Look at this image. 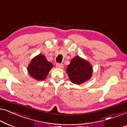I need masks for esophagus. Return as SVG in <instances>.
Instances as JSON below:
<instances>
[{
  "label": "esophagus",
  "mask_w": 127,
  "mask_h": 127,
  "mask_svg": "<svg viewBox=\"0 0 127 127\" xmlns=\"http://www.w3.org/2000/svg\"><path fill=\"white\" fill-rule=\"evenodd\" d=\"M63 66H64V65L63 64H60V63L56 64V67L57 68H63Z\"/></svg>",
  "instance_id": "1"
}]
</instances>
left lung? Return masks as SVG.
Listing matches in <instances>:
<instances>
[{
    "label": "left lung",
    "mask_w": 127,
    "mask_h": 127,
    "mask_svg": "<svg viewBox=\"0 0 127 127\" xmlns=\"http://www.w3.org/2000/svg\"><path fill=\"white\" fill-rule=\"evenodd\" d=\"M66 71L71 82L79 85L90 79L93 67L86 60L79 56H75L71 60Z\"/></svg>",
    "instance_id": "left-lung-1"
}]
</instances>
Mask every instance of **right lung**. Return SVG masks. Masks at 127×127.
Wrapping results in <instances>:
<instances>
[{
    "label": "right lung",
    "instance_id": "obj_1",
    "mask_svg": "<svg viewBox=\"0 0 127 127\" xmlns=\"http://www.w3.org/2000/svg\"><path fill=\"white\" fill-rule=\"evenodd\" d=\"M53 67V64L47 60L45 56L39 54L34 58L28 67L29 74L37 81H43Z\"/></svg>",
    "mask_w": 127,
    "mask_h": 127
}]
</instances>
